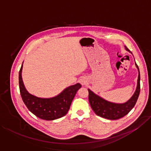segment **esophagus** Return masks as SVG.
Returning a JSON list of instances; mask_svg holds the SVG:
<instances>
[{
    "instance_id": "1",
    "label": "esophagus",
    "mask_w": 151,
    "mask_h": 151,
    "mask_svg": "<svg viewBox=\"0 0 151 151\" xmlns=\"http://www.w3.org/2000/svg\"><path fill=\"white\" fill-rule=\"evenodd\" d=\"M84 83H84V82H82V84H83V85Z\"/></svg>"
}]
</instances>
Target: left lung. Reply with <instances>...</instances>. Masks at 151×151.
<instances>
[{"label": "left lung", "instance_id": "1", "mask_svg": "<svg viewBox=\"0 0 151 151\" xmlns=\"http://www.w3.org/2000/svg\"><path fill=\"white\" fill-rule=\"evenodd\" d=\"M124 47L125 49L130 52V50L126 47ZM135 65H136L138 71H139L137 86L133 95L126 103L121 104L111 103V102L104 100L101 96L94 94L90 89H88L89 103H90L92 109L93 110V111L95 112L96 114L104 119L109 120H116L127 115L131 111L137 103L140 93L139 68L136 63H135Z\"/></svg>", "mask_w": 151, "mask_h": 151}]
</instances>
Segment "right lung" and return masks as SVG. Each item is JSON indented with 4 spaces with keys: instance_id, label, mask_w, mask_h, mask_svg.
Here are the masks:
<instances>
[{
    "instance_id": "1",
    "label": "right lung",
    "mask_w": 151,
    "mask_h": 151,
    "mask_svg": "<svg viewBox=\"0 0 151 151\" xmlns=\"http://www.w3.org/2000/svg\"><path fill=\"white\" fill-rule=\"evenodd\" d=\"M23 64V63H22ZM22 65L19 71V88L22 99L28 109L39 118L52 121L67 113L76 92L81 87L80 83L68 86L57 96L52 98H39L27 91L22 78Z\"/></svg>"
}]
</instances>
